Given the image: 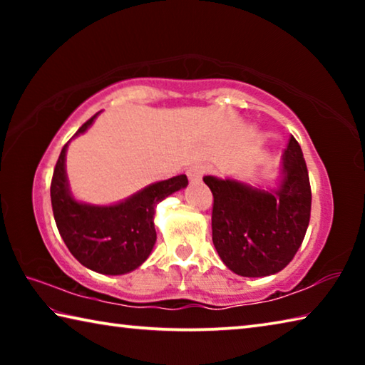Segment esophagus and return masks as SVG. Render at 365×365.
I'll use <instances>...</instances> for the list:
<instances>
[{
    "mask_svg": "<svg viewBox=\"0 0 365 365\" xmlns=\"http://www.w3.org/2000/svg\"><path fill=\"white\" fill-rule=\"evenodd\" d=\"M207 168L202 164H196V165H191V168L187 170V175H188V180L191 183H200L202 180V177L206 175Z\"/></svg>",
    "mask_w": 365,
    "mask_h": 365,
    "instance_id": "1",
    "label": "esophagus"
}]
</instances>
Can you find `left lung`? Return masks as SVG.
<instances>
[{"label": "left lung", "mask_w": 365, "mask_h": 365, "mask_svg": "<svg viewBox=\"0 0 365 365\" xmlns=\"http://www.w3.org/2000/svg\"><path fill=\"white\" fill-rule=\"evenodd\" d=\"M202 180L214 196L212 243L222 262L251 279L285 269L311 217V185L298 141L292 137L283 153L275 188L212 175Z\"/></svg>", "instance_id": "1"}]
</instances>
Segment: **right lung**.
<instances>
[{
    "mask_svg": "<svg viewBox=\"0 0 365 365\" xmlns=\"http://www.w3.org/2000/svg\"><path fill=\"white\" fill-rule=\"evenodd\" d=\"M100 113L86 120L64 145L51 180V206L58 230L72 256L86 269L104 275H122L138 269L156 243L154 209L175 191L187 188V175L156 182L115 205L100 206L73 197L66 172L71 141L93 125Z\"/></svg>",
    "mask_w": 365,
    "mask_h": 365,
    "instance_id": "right-lung-1",
    "label": "right lung"
}]
</instances>
